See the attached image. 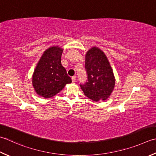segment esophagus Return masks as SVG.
Wrapping results in <instances>:
<instances>
[{"mask_svg":"<svg viewBox=\"0 0 156 156\" xmlns=\"http://www.w3.org/2000/svg\"><path fill=\"white\" fill-rule=\"evenodd\" d=\"M76 76H72V80L73 82H76Z\"/></svg>","mask_w":156,"mask_h":156,"instance_id":"obj_1","label":"esophagus"}]
</instances>
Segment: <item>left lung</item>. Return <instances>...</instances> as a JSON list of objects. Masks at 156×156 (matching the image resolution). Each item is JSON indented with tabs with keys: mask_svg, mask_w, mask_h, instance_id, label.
Segmentation results:
<instances>
[{
	"mask_svg": "<svg viewBox=\"0 0 156 156\" xmlns=\"http://www.w3.org/2000/svg\"><path fill=\"white\" fill-rule=\"evenodd\" d=\"M85 69L86 83L80 84L85 95L94 101L109 98L115 86V78L112 67L103 52L93 47L87 52Z\"/></svg>",
	"mask_w": 156,
	"mask_h": 156,
	"instance_id": "8db88e82",
	"label": "left lung"
}]
</instances>
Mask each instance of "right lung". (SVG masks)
I'll return each instance as SVG.
<instances>
[{"instance_id":"add662e5","label":"right lung","mask_w":156,"mask_h":156,"mask_svg":"<svg viewBox=\"0 0 156 156\" xmlns=\"http://www.w3.org/2000/svg\"><path fill=\"white\" fill-rule=\"evenodd\" d=\"M63 48L51 47L42 54L32 76V85L38 95L50 98L72 82L61 62Z\"/></svg>"}]
</instances>
